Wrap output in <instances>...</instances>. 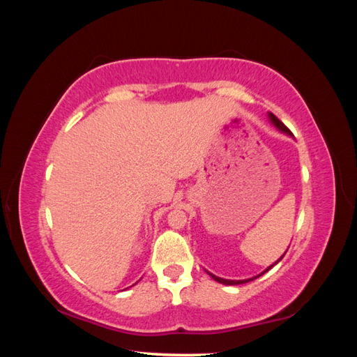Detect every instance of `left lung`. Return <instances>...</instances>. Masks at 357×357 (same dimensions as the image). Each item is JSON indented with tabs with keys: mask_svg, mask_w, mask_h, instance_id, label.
I'll use <instances>...</instances> for the list:
<instances>
[{
	"mask_svg": "<svg viewBox=\"0 0 357 357\" xmlns=\"http://www.w3.org/2000/svg\"><path fill=\"white\" fill-rule=\"evenodd\" d=\"M268 119H269V122H271L277 129H278V131H282V132H284L286 135H289V137H294V135H291V132L289 131V129H287V126L282 122V121H278V119H277V116H274L271 112H268ZM287 252V250H286ZM286 255V253H284ZM283 255V256H284ZM283 256L282 257H280L278 259V261H275L273 265H269L266 269H265V271H262L261 274H257V275H255V277H252V278H245V280H226V278H220V277H218V275H214V274H211V273H208L207 271V274L213 278V280H215V282H218V283H222V284H226V286H236V284H244V283H248V282H252V280H255V278H257V277H261L262 274H265L266 271H269V269H271L274 265H277L280 261H282V259H283Z\"/></svg>",
	"mask_w": 357,
	"mask_h": 357,
	"instance_id": "obj_1",
	"label": "left lung"
}]
</instances>
